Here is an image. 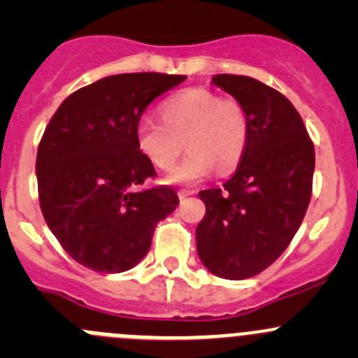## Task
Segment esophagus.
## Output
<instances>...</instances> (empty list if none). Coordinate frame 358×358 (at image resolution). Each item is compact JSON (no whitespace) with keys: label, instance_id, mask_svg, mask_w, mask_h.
<instances>
[{"label":"esophagus","instance_id":"34e87169","mask_svg":"<svg viewBox=\"0 0 358 358\" xmlns=\"http://www.w3.org/2000/svg\"><path fill=\"white\" fill-rule=\"evenodd\" d=\"M194 190H180L178 192V197H180V201H185L187 197H190V196H194Z\"/></svg>","mask_w":358,"mask_h":358}]
</instances>
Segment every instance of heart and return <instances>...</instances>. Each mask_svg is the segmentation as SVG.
Returning <instances> with one entry per match:
<instances>
[{"label": "heart", "mask_w": 358, "mask_h": 358, "mask_svg": "<svg viewBox=\"0 0 358 358\" xmlns=\"http://www.w3.org/2000/svg\"><path fill=\"white\" fill-rule=\"evenodd\" d=\"M162 121L140 119L136 143L159 169H169L182 154L187 157L168 175V183L190 185L213 173L236 168L249 142V114L232 96L216 95L204 88H190L164 100Z\"/></svg>", "instance_id": "b5f03b06"}]
</instances>
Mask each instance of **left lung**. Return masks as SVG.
<instances>
[{"mask_svg":"<svg viewBox=\"0 0 358 358\" xmlns=\"http://www.w3.org/2000/svg\"><path fill=\"white\" fill-rule=\"evenodd\" d=\"M213 85L246 107L249 142L223 189L201 190L197 255L216 277L243 280L272 265L298 232L312 197L315 150L301 115L258 79L216 74Z\"/></svg>","mask_w":358,"mask_h":358,"instance_id":"8db88e82","label":"left lung"}]
</instances>
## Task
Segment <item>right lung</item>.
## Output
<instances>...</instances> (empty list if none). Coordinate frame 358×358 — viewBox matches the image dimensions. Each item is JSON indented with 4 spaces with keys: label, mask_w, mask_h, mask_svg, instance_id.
Wrapping results in <instances>:
<instances>
[{
    "label": "right lung",
    "mask_w": 358,
    "mask_h": 358,
    "mask_svg": "<svg viewBox=\"0 0 358 358\" xmlns=\"http://www.w3.org/2000/svg\"><path fill=\"white\" fill-rule=\"evenodd\" d=\"M187 76L133 72L99 79L69 95L38 147L39 206L71 258L95 272L133 268L149 252L156 225L178 206L138 149L136 126L159 95Z\"/></svg>",
    "instance_id": "right-lung-1"
}]
</instances>
